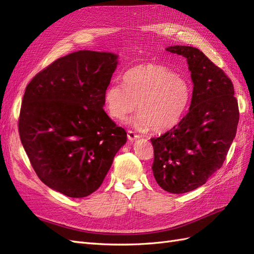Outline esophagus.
<instances>
[{
	"label": "esophagus",
	"instance_id": "esophagus-1",
	"mask_svg": "<svg viewBox=\"0 0 254 254\" xmlns=\"http://www.w3.org/2000/svg\"><path fill=\"white\" fill-rule=\"evenodd\" d=\"M127 136H128V140L131 141V142L136 140V139H139V137H140V135L134 133L132 130H128V131H127Z\"/></svg>",
	"mask_w": 254,
	"mask_h": 254
}]
</instances>
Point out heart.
<instances>
[{
	"instance_id": "b5f03b06",
	"label": "heart",
	"mask_w": 254,
	"mask_h": 254,
	"mask_svg": "<svg viewBox=\"0 0 254 254\" xmlns=\"http://www.w3.org/2000/svg\"><path fill=\"white\" fill-rule=\"evenodd\" d=\"M190 95V83L182 76L164 65L143 64L124 73L123 84L113 82L107 88L105 105L115 120H124L136 107L139 113L130 121L132 125L163 132L181 121Z\"/></svg>"
}]
</instances>
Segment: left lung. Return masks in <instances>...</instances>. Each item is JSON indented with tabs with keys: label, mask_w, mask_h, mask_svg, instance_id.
<instances>
[{
	"label": "left lung",
	"mask_w": 254,
	"mask_h": 254,
	"mask_svg": "<svg viewBox=\"0 0 254 254\" xmlns=\"http://www.w3.org/2000/svg\"><path fill=\"white\" fill-rule=\"evenodd\" d=\"M166 51L188 60L194 83L189 112L153 146L152 172L159 186L173 194L193 190L222 166L240 120L233 83L196 48L175 45Z\"/></svg>",
	"instance_id": "8db88e82"
}]
</instances>
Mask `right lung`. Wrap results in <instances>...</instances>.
Here are the masks:
<instances>
[{
  "label": "right lung",
  "instance_id": "obj_1",
  "mask_svg": "<svg viewBox=\"0 0 254 254\" xmlns=\"http://www.w3.org/2000/svg\"><path fill=\"white\" fill-rule=\"evenodd\" d=\"M117 59L104 52L68 54L38 73L23 96L19 134L30 164L44 184L67 197L101 187L127 141L103 109Z\"/></svg>",
  "mask_w": 254,
  "mask_h": 254
}]
</instances>
